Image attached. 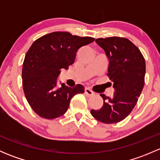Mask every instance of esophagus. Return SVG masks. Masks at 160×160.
Segmentation results:
<instances>
[{
	"label": "esophagus",
	"mask_w": 160,
	"mask_h": 160,
	"mask_svg": "<svg viewBox=\"0 0 160 160\" xmlns=\"http://www.w3.org/2000/svg\"><path fill=\"white\" fill-rule=\"evenodd\" d=\"M85 94L88 97H92L94 95V92H93V90H90V88H86V89H85Z\"/></svg>",
	"instance_id": "obj_1"
}]
</instances>
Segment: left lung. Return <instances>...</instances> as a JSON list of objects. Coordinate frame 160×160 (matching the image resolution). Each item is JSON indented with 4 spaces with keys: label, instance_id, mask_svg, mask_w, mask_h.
Returning <instances> with one entry per match:
<instances>
[{
    "label": "left lung",
    "instance_id": "obj_1",
    "mask_svg": "<svg viewBox=\"0 0 160 160\" xmlns=\"http://www.w3.org/2000/svg\"><path fill=\"white\" fill-rule=\"evenodd\" d=\"M109 59L108 77L115 92L112 98L101 94L104 104L100 110L90 111L95 119L104 124L122 122L132 112L145 83L146 62L136 46L123 37L96 39Z\"/></svg>",
    "mask_w": 160,
    "mask_h": 160
}]
</instances>
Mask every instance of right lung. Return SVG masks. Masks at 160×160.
Listing matches in <instances>:
<instances>
[{
    "mask_svg": "<svg viewBox=\"0 0 160 160\" xmlns=\"http://www.w3.org/2000/svg\"><path fill=\"white\" fill-rule=\"evenodd\" d=\"M95 40L92 37L54 32L40 37L31 46L22 67V86L32 109L46 119H54L67 112L70 100L84 93V87L69 88L57 84L62 69L68 70L75 61L77 50Z\"/></svg>",
    "mask_w": 160,
    "mask_h": 160,
    "instance_id": "1",
    "label": "right lung"
}]
</instances>
